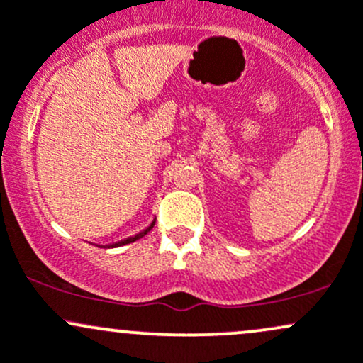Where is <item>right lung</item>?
Here are the masks:
<instances>
[{"label": "right lung", "instance_id": "obj_1", "mask_svg": "<svg viewBox=\"0 0 363 363\" xmlns=\"http://www.w3.org/2000/svg\"><path fill=\"white\" fill-rule=\"evenodd\" d=\"M153 225H155V220H153V222L150 223V227L145 228V230H141L140 234H136V235L129 237V239H124V240H121V242H116V244H112V245H107V247H119V245H124V244H131V242H135V240H138V239H141V237H143V235H147L148 232L152 230V228H153Z\"/></svg>", "mask_w": 363, "mask_h": 363}]
</instances>
